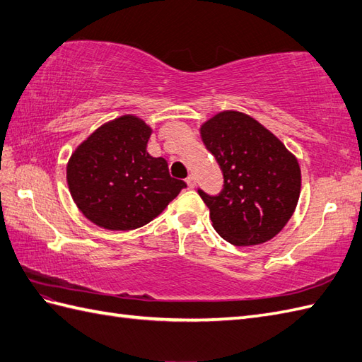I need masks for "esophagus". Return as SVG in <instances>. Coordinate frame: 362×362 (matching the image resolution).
<instances>
[{
	"label": "esophagus",
	"mask_w": 362,
	"mask_h": 362,
	"mask_svg": "<svg viewBox=\"0 0 362 362\" xmlns=\"http://www.w3.org/2000/svg\"><path fill=\"white\" fill-rule=\"evenodd\" d=\"M186 182H187V186H189L190 189H193V187L197 186V180H195V176H193V175H189V176H187Z\"/></svg>",
	"instance_id": "1"
}]
</instances>
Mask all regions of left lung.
<instances>
[{"label":"left lung","instance_id":"obj_1","mask_svg":"<svg viewBox=\"0 0 362 362\" xmlns=\"http://www.w3.org/2000/svg\"><path fill=\"white\" fill-rule=\"evenodd\" d=\"M223 170L219 195L198 190L215 230L233 245H257L276 236L292 218L301 192L296 156L257 119L224 110L199 129Z\"/></svg>","mask_w":362,"mask_h":362}]
</instances>
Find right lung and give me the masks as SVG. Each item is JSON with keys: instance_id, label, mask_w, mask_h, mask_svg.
Here are the masks:
<instances>
[{"instance_id": "obj_1", "label": "right lung", "mask_w": 362, "mask_h": 362, "mask_svg": "<svg viewBox=\"0 0 362 362\" xmlns=\"http://www.w3.org/2000/svg\"><path fill=\"white\" fill-rule=\"evenodd\" d=\"M152 129L122 115L79 144L67 163V184L76 207L109 230H134L151 223L186 182L172 178L164 158L147 153Z\"/></svg>"}]
</instances>
